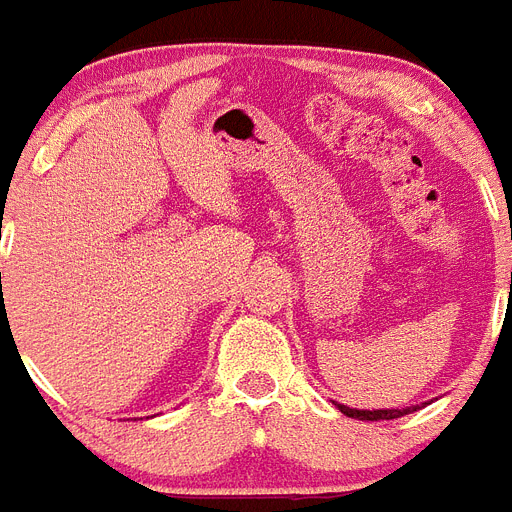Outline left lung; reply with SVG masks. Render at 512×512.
Returning <instances> with one entry per match:
<instances>
[{"mask_svg":"<svg viewBox=\"0 0 512 512\" xmlns=\"http://www.w3.org/2000/svg\"><path fill=\"white\" fill-rule=\"evenodd\" d=\"M338 407H341L343 415H349V418L357 420H394L418 410V407H407V410H349V407H343V404H338Z\"/></svg>","mask_w":512,"mask_h":512,"instance_id":"obj_1","label":"left lung"}]
</instances>
